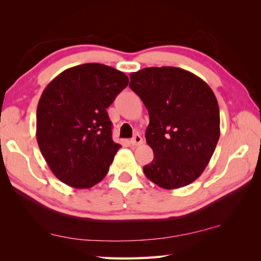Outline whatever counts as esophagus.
<instances>
[{
    "mask_svg": "<svg viewBox=\"0 0 261 261\" xmlns=\"http://www.w3.org/2000/svg\"><path fill=\"white\" fill-rule=\"evenodd\" d=\"M142 142H143V140H142L141 136H140V135H138V134H137V135H135V136H134V138H132L131 141H130L131 145H132V146H135V147L142 145Z\"/></svg>",
    "mask_w": 261,
    "mask_h": 261,
    "instance_id": "34e87169",
    "label": "esophagus"
}]
</instances>
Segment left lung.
I'll return each instance as SVG.
<instances>
[{"mask_svg": "<svg viewBox=\"0 0 261 261\" xmlns=\"http://www.w3.org/2000/svg\"><path fill=\"white\" fill-rule=\"evenodd\" d=\"M130 88L149 113L146 141L153 160L143 173L165 190L202 175L220 138V110L203 80L178 67H148L130 75Z\"/></svg>", "mask_w": 261, "mask_h": 261, "instance_id": "1", "label": "left lung"}]
</instances>
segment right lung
Listing matches in <instances>:
<instances>
[{
	"label": "right lung",
	"instance_id": "right-lung-1",
	"mask_svg": "<svg viewBox=\"0 0 261 261\" xmlns=\"http://www.w3.org/2000/svg\"><path fill=\"white\" fill-rule=\"evenodd\" d=\"M129 84L127 76L90 63L64 70L49 83L37 108V141L57 178L91 188L107 176L121 145L112 140L107 109Z\"/></svg>",
	"mask_w": 261,
	"mask_h": 261
}]
</instances>
